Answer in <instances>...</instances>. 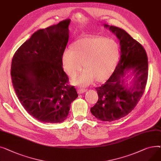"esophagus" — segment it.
<instances>
[{
    "label": "esophagus",
    "instance_id": "esophagus-1",
    "mask_svg": "<svg viewBox=\"0 0 161 161\" xmlns=\"http://www.w3.org/2000/svg\"><path fill=\"white\" fill-rule=\"evenodd\" d=\"M86 90L83 89V88H80V89H78V90H77V93H78L79 94H81V93H83L84 92H86Z\"/></svg>",
    "mask_w": 161,
    "mask_h": 161
}]
</instances>
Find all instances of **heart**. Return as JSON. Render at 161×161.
I'll return each mask as SVG.
<instances>
[{"label":"heart","mask_w":161,"mask_h":161,"mask_svg":"<svg viewBox=\"0 0 161 161\" xmlns=\"http://www.w3.org/2000/svg\"><path fill=\"white\" fill-rule=\"evenodd\" d=\"M119 55V47L116 41L101 36H88L75 42L73 48L64 50L62 64L64 71L71 77L77 75L84 65L85 69L73 78L71 83L85 87L96 80L101 82L108 78L116 68Z\"/></svg>","instance_id":"1"}]
</instances>
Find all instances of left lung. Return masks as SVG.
<instances>
[{"mask_svg":"<svg viewBox=\"0 0 161 161\" xmlns=\"http://www.w3.org/2000/svg\"><path fill=\"white\" fill-rule=\"evenodd\" d=\"M119 41L121 56L110 78L96 88L99 99L90 108L92 114L104 121H112L127 116L143 95L148 75V62L144 47L127 32L105 24ZM132 71L134 77L129 84L126 73Z\"/></svg>","mask_w":161,"mask_h":161,"instance_id":"obj_1","label":"left lung"}]
</instances>
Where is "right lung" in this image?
<instances>
[{
    "mask_svg": "<svg viewBox=\"0 0 161 161\" xmlns=\"http://www.w3.org/2000/svg\"><path fill=\"white\" fill-rule=\"evenodd\" d=\"M67 19L34 32L14 55L13 86L28 114L43 123H61L78 97L64 71L62 56L69 40Z\"/></svg>",
    "mask_w": 161,
    "mask_h": 161,
    "instance_id": "1",
    "label": "right lung"
}]
</instances>
